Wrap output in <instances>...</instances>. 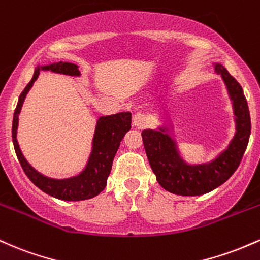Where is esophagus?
Listing matches in <instances>:
<instances>
[{
  "label": "esophagus",
  "mask_w": 260,
  "mask_h": 260,
  "mask_svg": "<svg viewBox=\"0 0 260 260\" xmlns=\"http://www.w3.org/2000/svg\"><path fill=\"white\" fill-rule=\"evenodd\" d=\"M133 124H134V126H136L138 129H142V127H145L146 124H147V119H146V116L144 114L138 113V114L134 115Z\"/></svg>",
  "instance_id": "obj_1"
}]
</instances>
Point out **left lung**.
Listing matches in <instances>:
<instances>
[{
  "mask_svg": "<svg viewBox=\"0 0 260 260\" xmlns=\"http://www.w3.org/2000/svg\"><path fill=\"white\" fill-rule=\"evenodd\" d=\"M215 70L227 84L237 118V133L218 158L209 165L186 166L178 158L171 138L159 131L144 130L141 133L146 154L157 182L169 193L195 197L214 190L235 173L246 152L250 135V116L243 89L223 66L216 65Z\"/></svg>",
  "mask_w": 260,
  "mask_h": 260,
  "instance_id": "obj_1",
  "label": "left lung"
}]
</instances>
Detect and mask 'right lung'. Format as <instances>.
I'll list each match as a JSON object with an SVG mask.
<instances>
[{"label": "right lung", "instance_id": "1", "mask_svg": "<svg viewBox=\"0 0 260 260\" xmlns=\"http://www.w3.org/2000/svg\"><path fill=\"white\" fill-rule=\"evenodd\" d=\"M40 69L51 70L54 72H59L63 75L77 76L80 75L77 66L70 62H57L50 66L37 67L33 78L27 84L23 92L20 93L18 103L13 114L12 124V140L14 151H16L17 158L22 166L23 171L27 177L36 184L38 188L42 189L44 193L51 195L56 199L67 201H78L91 199L95 197L106 188L108 176L112 169L113 159L118 151L120 141L125 134L131 127V113H119V114L102 116L98 120L97 130H95L94 141H93V151L89 158L88 165L80 176L70 178V179H50L39 174L33 167L29 166L25 161L22 152L19 150L18 142H17V126H18V114L24 102L25 95L33 86L34 81L39 76Z\"/></svg>", "mask_w": 260, "mask_h": 260}]
</instances>
